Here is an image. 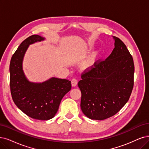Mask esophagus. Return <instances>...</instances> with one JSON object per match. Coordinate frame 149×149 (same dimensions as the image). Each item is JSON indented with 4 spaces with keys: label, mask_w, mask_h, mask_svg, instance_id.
Wrapping results in <instances>:
<instances>
[{
    "label": "esophagus",
    "mask_w": 149,
    "mask_h": 149,
    "mask_svg": "<svg viewBox=\"0 0 149 149\" xmlns=\"http://www.w3.org/2000/svg\"><path fill=\"white\" fill-rule=\"evenodd\" d=\"M71 84H72V86H75L78 84V80L76 79H72L71 80Z\"/></svg>",
    "instance_id": "34e87169"
}]
</instances>
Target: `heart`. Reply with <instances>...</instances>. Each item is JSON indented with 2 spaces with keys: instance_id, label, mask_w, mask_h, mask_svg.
<instances>
[{
  "instance_id": "heart-1",
  "label": "heart",
  "mask_w": 149,
  "mask_h": 149,
  "mask_svg": "<svg viewBox=\"0 0 149 149\" xmlns=\"http://www.w3.org/2000/svg\"><path fill=\"white\" fill-rule=\"evenodd\" d=\"M96 58V54H93L92 56L88 59L86 61H85L83 65H82V68L84 69H88L91 68L92 66L95 64Z\"/></svg>"
}]
</instances>
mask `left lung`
Returning <instances> with one entry per match:
<instances>
[{"mask_svg":"<svg viewBox=\"0 0 149 149\" xmlns=\"http://www.w3.org/2000/svg\"><path fill=\"white\" fill-rule=\"evenodd\" d=\"M113 38L115 48L111 54L85 69L78 83L81 92V109L92 120L113 116L128 102L133 91V57L125 44L119 38Z\"/></svg>","mask_w":149,"mask_h":149,"instance_id":"1","label":"left lung"}]
</instances>
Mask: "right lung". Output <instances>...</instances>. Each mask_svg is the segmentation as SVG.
I'll return each mask as SVG.
<instances>
[{"label":"right lung","mask_w":149,"mask_h":149,"mask_svg":"<svg viewBox=\"0 0 149 149\" xmlns=\"http://www.w3.org/2000/svg\"><path fill=\"white\" fill-rule=\"evenodd\" d=\"M44 38L32 35L22 42L10 64V86L13 101L22 112L32 118L48 120L56 113L64 96L71 89L67 79L52 78L42 84L31 83L22 69L24 54L29 45Z\"/></svg>","instance_id":"right-lung-1"}]
</instances>
